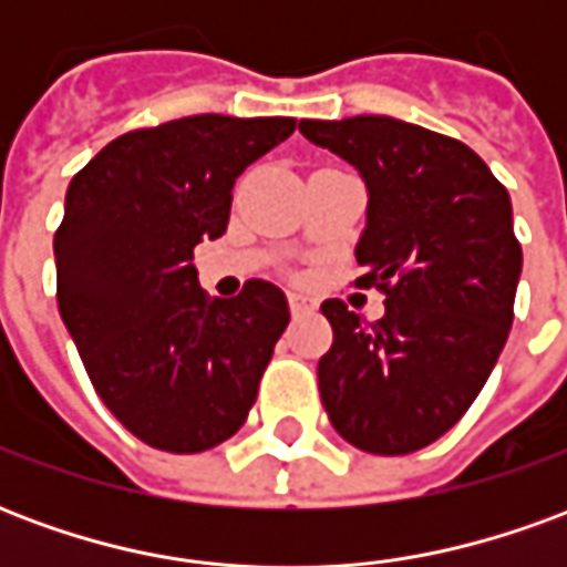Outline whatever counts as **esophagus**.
Masks as SVG:
<instances>
[{
  "label": "esophagus",
  "mask_w": 567,
  "mask_h": 567,
  "mask_svg": "<svg viewBox=\"0 0 567 567\" xmlns=\"http://www.w3.org/2000/svg\"><path fill=\"white\" fill-rule=\"evenodd\" d=\"M288 307H291V316L300 319V316H309V312H316V300L303 291H291L288 295Z\"/></svg>",
  "instance_id": "34e87169"
}]
</instances>
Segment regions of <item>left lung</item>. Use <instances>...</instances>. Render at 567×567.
Segmentation results:
<instances>
[{"mask_svg":"<svg viewBox=\"0 0 567 567\" xmlns=\"http://www.w3.org/2000/svg\"><path fill=\"white\" fill-rule=\"evenodd\" d=\"M300 133L364 178L355 285L385 295L370 324L321 303L333 328L321 404L358 450L416 452L467 413L507 343L523 272L511 194L464 142L398 117L300 121Z\"/></svg>","mask_w":567,"mask_h":567,"instance_id":"8db88e82","label":"left lung"}]
</instances>
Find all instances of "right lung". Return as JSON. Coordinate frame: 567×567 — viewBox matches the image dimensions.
Instances as JSON below:
<instances>
[{
  "label": "right lung",
  "instance_id": "right-lung-1",
  "mask_svg": "<svg viewBox=\"0 0 567 567\" xmlns=\"http://www.w3.org/2000/svg\"><path fill=\"white\" fill-rule=\"evenodd\" d=\"M295 127L194 115L133 130L69 185L54 236L60 316L103 404L154 450H212L258 398L291 319L282 288L251 279L209 300L190 260L227 230L236 178Z\"/></svg>",
  "mask_w": 567,
  "mask_h": 567
}]
</instances>
